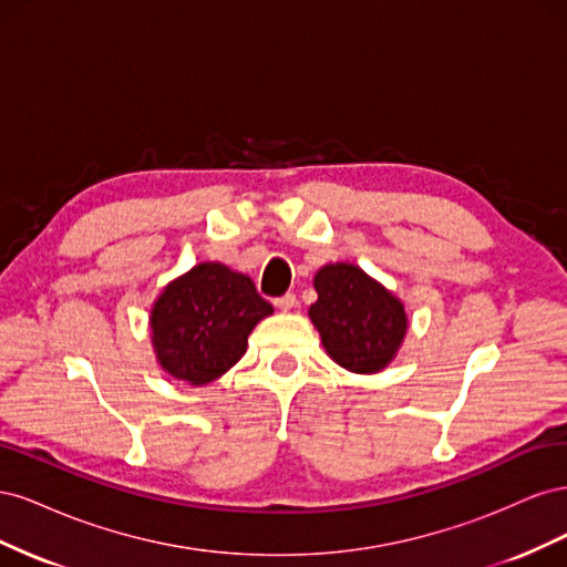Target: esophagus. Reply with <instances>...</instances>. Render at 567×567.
I'll return each mask as SVG.
<instances>
[{
    "instance_id": "esophagus-1",
    "label": "esophagus",
    "mask_w": 567,
    "mask_h": 567,
    "mask_svg": "<svg viewBox=\"0 0 567 567\" xmlns=\"http://www.w3.org/2000/svg\"><path fill=\"white\" fill-rule=\"evenodd\" d=\"M296 296L293 293H286V296H281V298H277V300H274V305H277L279 307V310L281 312H288V310H293V307H296Z\"/></svg>"
}]
</instances>
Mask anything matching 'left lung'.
Wrapping results in <instances>:
<instances>
[{"label": "left lung", "instance_id": "1", "mask_svg": "<svg viewBox=\"0 0 567 567\" xmlns=\"http://www.w3.org/2000/svg\"><path fill=\"white\" fill-rule=\"evenodd\" d=\"M315 288L310 319L333 362L352 373L383 371L406 336L404 305L348 262L321 267Z\"/></svg>", "mask_w": 567, "mask_h": 567}]
</instances>
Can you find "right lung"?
<instances>
[{
  "label": "right lung",
  "mask_w": 567,
  "mask_h": 567,
  "mask_svg": "<svg viewBox=\"0 0 567 567\" xmlns=\"http://www.w3.org/2000/svg\"><path fill=\"white\" fill-rule=\"evenodd\" d=\"M271 312L246 274L200 262L153 302L151 340L158 364L177 381L208 385L244 357L255 323Z\"/></svg>",
  "instance_id": "1"
}]
</instances>
